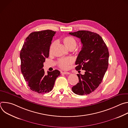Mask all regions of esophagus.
Instances as JSON below:
<instances>
[{"mask_svg": "<svg viewBox=\"0 0 128 128\" xmlns=\"http://www.w3.org/2000/svg\"><path fill=\"white\" fill-rule=\"evenodd\" d=\"M61 74H70V72H66V71H64V72H62Z\"/></svg>", "mask_w": 128, "mask_h": 128, "instance_id": "esophagus-1", "label": "esophagus"}]
</instances>
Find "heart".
Masks as SVG:
<instances>
[{
    "instance_id": "b5f03b06",
    "label": "heart",
    "mask_w": 128,
    "mask_h": 128,
    "mask_svg": "<svg viewBox=\"0 0 128 128\" xmlns=\"http://www.w3.org/2000/svg\"><path fill=\"white\" fill-rule=\"evenodd\" d=\"M63 42L65 45V46L68 49L74 48L77 44V42L76 40L70 36H67L63 38ZM55 42H53L50 46L49 52H51L52 48L54 46ZM74 62V59L71 57H68L66 58H62L58 60V66L63 69H66L68 68L69 66L73 63Z\"/></svg>"
}]
</instances>
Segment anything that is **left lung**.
Here are the masks:
<instances>
[{
	"label": "left lung",
	"mask_w": 128,
	"mask_h": 128,
	"mask_svg": "<svg viewBox=\"0 0 128 128\" xmlns=\"http://www.w3.org/2000/svg\"><path fill=\"white\" fill-rule=\"evenodd\" d=\"M80 39L82 46L76 61V70H85L78 74L79 82L72 88L74 93L88 95L101 83L108 66L109 52L102 38L97 33L86 30L69 32Z\"/></svg>",
	"instance_id": "left-lung-1"
}]
</instances>
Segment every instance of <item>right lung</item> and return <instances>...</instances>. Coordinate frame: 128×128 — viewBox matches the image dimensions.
Returning a JSON list of instances; mask_svg holds the SVG:
<instances>
[{"label": "right lung", "instance_id": "obj_1", "mask_svg": "<svg viewBox=\"0 0 128 128\" xmlns=\"http://www.w3.org/2000/svg\"><path fill=\"white\" fill-rule=\"evenodd\" d=\"M56 31L46 30L31 33L26 38L20 52L21 69L30 88L40 94L50 92L60 75L58 70L48 71L43 69L46 58L49 56V49Z\"/></svg>", "mask_w": 128, "mask_h": 128}]
</instances>
